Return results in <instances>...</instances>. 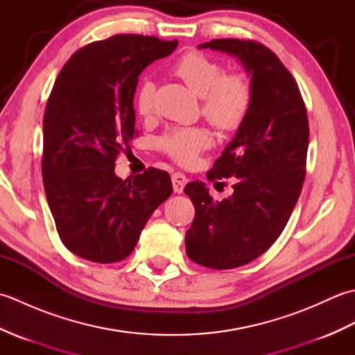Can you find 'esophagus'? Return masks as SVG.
Masks as SVG:
<instances>
[{
	"label": "esophagus",
	"instance_id": "34e87169",
	"mask_svg": "<svg viewBox=\"0 0 355 355\" xmlns=\"http://www.w3.org/2000/svg\"><path fill=\"white\" fill-rule=\"evenodd\" d=\"M187 183V177L182 172H175L172 175V184H173V192L175 193H182L184 186Z\"/></svg>",
	"mask_w": 355,
	"mask_h": 355
}]
</instances>
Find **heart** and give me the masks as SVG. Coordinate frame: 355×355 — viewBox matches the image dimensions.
Listing matches in <instances>:
<instances>
[{
  "mask_svg": "<svg viewBox=\"0 0 355 355\" xmlns=\"http://www.w3.org/2000/svg\"><path fill=\"white\" fill-rule=\"evenodd\" d=\"M173 73L202 97L201 111L210 123L220 130H235L244 122L252 107L253 89L244 74H225L224 67L202 53H186L173 65ZM153 82H143L135 94V108L140 116L153 112ZM160 145L168 155L182 164H191L210 146V134L202 126L172 128L166 132Z\"/></svg>",
  "mask_w": 355,
  "mask_h": 355,
  "instance_id": "1",
  "label": "heart"
}]
</instances>
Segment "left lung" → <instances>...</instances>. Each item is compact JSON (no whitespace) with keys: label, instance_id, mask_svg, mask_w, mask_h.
I'll return each mask as SVG.
<instances>
[{"label":"left lung","instance_id":"8db88e82","mask_svg":"<svg viewBox=\"0 0 355 355\" xmlns=\"http://www.w3.org/2000/svg\"><path fill=\"white\" fill-rule=\"evenodd\" d=\"M227 53L250 76L253 101L235 137L207 173L235 178L233 193L215 201L202 182L186 184L195 218L186 253L209 268H236L258 258L281 235L302 191L310 128L296 80L266 45L214 40L198 45Z\"/></svg>","mask_w":355,"mask_h":355}]
</instances>
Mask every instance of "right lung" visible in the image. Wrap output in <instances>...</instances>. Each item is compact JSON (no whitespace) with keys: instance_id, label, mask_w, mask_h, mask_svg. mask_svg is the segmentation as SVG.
<instances>
[{"instance_id":"add662e5","label":"right lung","mask_w":355,"mask_h":355,"mask_svg":"<svg viewBox=\"0 0 355 355\" xmlns=\"http://www.w3.org/2000/svg\"><path fill=\"white\" fill-rule=\"evenodd\" d=\"M177 45L141 35L88 44L51 89L42 126L44 189L59 238L80 258L125 259L149 216L171 197L168 172L150 168L123 182L114 166L135 135L140 73Z\"/></svg>"}]
</instances>
